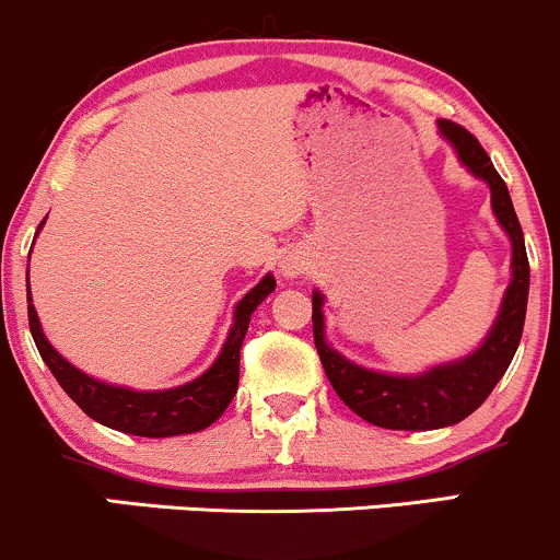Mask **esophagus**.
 I'll return each instance as SVG.
<instances>
[{"mask_svg": "<svg viewBox=\"0 0 560 560\" xmlns=\"http://www.w3.org/2000/svg\"><path fill=\"white\" fill-rule=\"evenodd\" d=\"M306 272V265L304 259H299V256H288L285 261H282V275L285 278H299V275Z\"/></svg>", "mask_w": 560, "mask_h": 560, "instance_id": "esophagus-1", "label": "esophagus"}]
</instances>
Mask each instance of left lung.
Listing matches in <instances>:
<instances>
[{"label":"left lung","mask_w":560,"mask_h":560,"mask_svg":"<svg viewBox=\"0 0 560 560\" xmlns=\"http://www.w3.org/2000/svg\"><path fill=\"white\" fill-rule=\"evenodd\" d=\"M438 125L440 133L458 151V160L466 164V170L490 186L492 212L509 233L511 248H514L511 254V272L514 275H511V285L505 288L495 325L490 327L482 346L469 357L432 366L430 372L417 374V377L364 370L327 346L325 314H322L325 295L314 291V346H317L319 361L332 390L353 413H359L370 424L385 427V430H440V427L462 422L471 411H477L509 370L518 340H522L524 317H527L529 259L509 188L498 170L492 167L488 151L479 147L469 130L451 120H440Z\"/></svg>","instance_id":"obj_1"}]
</instances>
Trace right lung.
Listing matches in <instances>:
<instances>
[{
    "label": "right lung",
    "instance_id": "1",
    "mask_svg": "<svg viewBox=\"0 0 560 560\" xmlns=\"http://www.w3.org/2000/svg\"><path fill=\"white\" fill-rule=\"evenodd\" d=\"M44 225V222H42ZM38 225V228H42ZM275 291V278L265 275L256 288H252L238 301L233 314V327L222 346L220 357L201 377L194 383L170 387V390H128V387L107 385L102 380L89 377L81 370L65 361L44 338L42 322H38L36 308L31 304L28 285V325L33 343L42 353L44 364L49 366L62 390L75 400L81 409L96 419L98 424L112 427L117 432H128L138 438H173L188 435V432L207 430L209 424L225 413V409L238 390V370H241V346L246 338L248 322H252L254 308Z\"/></svg>",
    "mask_w": 560,
    "mask_h": 560
}]
</instances>
